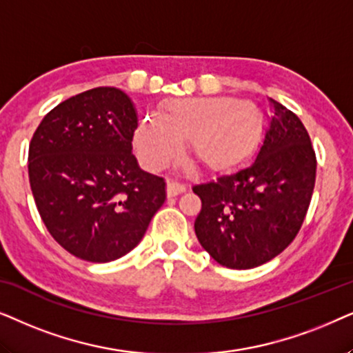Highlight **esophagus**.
<instances>
[{
    "label": "esophagus",
    "mask_w": 353,
    "mask_h": 353,
    "mask_svg": "<svg viewBox=\"0 0 353 353\" xmlns=\"http://www.w3.org/2000/svg\"><path fill=\"white\" fill-rule=\"evenodd\" d=\"M185 190H187L185 184H182V182H179V181H169L168 182V195L169 196H176L179 194H184Z\"/></svg>",
    "instance_id": "34e87169"
}]
</instances>
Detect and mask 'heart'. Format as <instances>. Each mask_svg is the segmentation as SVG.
Wrapping results in <instances>:
<instances>
[{"instance_id":"b5f03b06","label":"heart","mask_w":353,"mask_h":353,"mask_svg":"<svg viewBox=\"0 0 353 353\" xmlns=\"http://www.w3.org/2000/svg\"><path fill=\"white\" fill-rule=\"evenodd\" d=\"M258 117L245 103L229 98H192L174 101L164 116H150L135 132V152L148 169H159L192 139V152L208 168L236 163L252 147Z\"/></svg>"}]
</instances>
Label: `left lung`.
<instances>
[{"label":"left lung","mask_w":353,"mask_h":353,"mask_svg":"<svg viewBox=\"0 0 353 353\" xmlns=\"http://www.w3.org/2000/svg\"><path fill=\"white\" fill-rule=\"evenodd\" d=\"M271 110L256 158L247 168L192 187L201 210L195 234L214 261L250 270L278 256L302 228L316 179V154L302 121Z\"/></svg>","instance_id":"obj_1"}]
</instances>
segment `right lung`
I'll return each instance as SVG.
<instances>
[{"instance_id":"obj_1","label":"right lung","mask_w":353,"mask_h":353,"mask_svg":"<svg viewBox=\"0 0 353 353\" xmlns=\"http://www.w3.org/2000/svg\"><path fill=\"white\" fill-rule=\"evenodd\" d=\"M137 112L114 87L59 103L29 147V181L48 232L81 260L108 263L139 245L166 200L163 177L132 154Z\"/></svg>"}]
</instances>
